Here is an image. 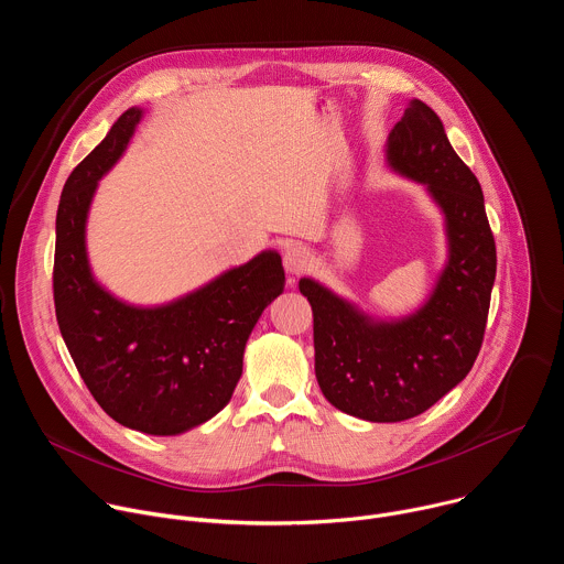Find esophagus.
I'll use <instances>...</instances> for the list:
<instances>
[{"label":"esophagus","mask_w":564,"mask_h":564,"mask_svg":"<svg viewBox=\"0 0 564 564\" xmlns=\"http://www.w3.org/2000/svg\"><path fill=\"white\" fill-rule=\"evenodd\" d=\"M283 265H285L288 274L296 276V274H301L310 265V254L301 246H290L285 250V254H283Z\"/></svg>","instance_id":"obj_1"}]
</instances>
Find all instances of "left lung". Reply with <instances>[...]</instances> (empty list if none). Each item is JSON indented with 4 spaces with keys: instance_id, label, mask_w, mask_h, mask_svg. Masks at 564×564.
Instances as JSON below:
<instances>
[{
    "instance_id": "1",
    "label": "left lung",
    "mask_w": 564,
    "mask_h": 564,
    "mask_svg": "<svg viewBox=\"0 0 564 564\" xmlns=\"http://www.w3.org/2000/svg\"><path fill=\"white\" fill-rule=\"evenodd\" d=\"M388 165L431 192L446 216L448 263L431 299L401 321H372L312 279L314 372L330 404L368 422L429 411L473 368L487 330L496 240L475 174L451 147L437 113L411 100L388 133Z\"/></svg>"
}]
</instances>
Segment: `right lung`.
I'll return each mask as SVG.
<instances>
[{"label":"right lung","mask_w":564,"mask_h":564,"mask_svg":"<svg viewBox=\"0 0 564 564\" xmlns=\"http://www.w3.org/2000/svg\"><path fill=\"white\" fill-rule=\"evenodd\" d=\"M140 118L135 107L124 111L62 189L53 299L62 339L102 411L147 435H178L231 399L248 337L283 292L285 272L268 250L160 307L122 303L96 283L85 246L89 205Z\"/></svg>","instance_id":"obj_1"}]
</instances>
